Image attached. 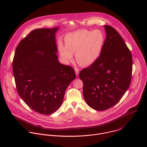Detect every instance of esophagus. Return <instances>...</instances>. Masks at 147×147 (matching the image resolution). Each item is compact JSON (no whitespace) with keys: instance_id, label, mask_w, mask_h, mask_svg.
<instances>
[{"instance_id":"34e87169","label":"esophagus","mask_w":147,"mask_h":147,"mask_svg":"<svg viewBox=\"0 0 147 147\" xmlns=\"http://www.w3.org/2000/svg\"><path fill=\"white\" fill-rule=\"evenodd\" d=\"M75 74H76V76H78L79 74V69L78 68H75Z\"/></svg>"}]
</instances>
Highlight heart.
<instances>
[{
    "instance_id": "obj_1",
    "label": "heart",
    "mask_w": 147,
    "mask_h": 147,
    "mask_svg": "<svg viewBox=\"0 0 147 147\" xmlns=\"http://www.w3.org/2000/svg\"><path fill=\"white\" fill-rule=\"evenodd\" d=\"M105 41V36L100 30H79L65 36V46L59 41L58 50L65 62L71 61L73 54L75 53L78 63L83 66H89L96 63L100 57Z\"/></svg>"
}]
</instances>
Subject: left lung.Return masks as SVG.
I'll return each mask as SVG.
<instances>
[{
    "instance_id": "1",
    "label": "left lung",
    "mask_w": 147,
    "mask_h": 147,
    "mask_svg": "<svg viewBox=\"0 0 147 147\" xmlns=\"http://www.w3.org/2000/svg\"><path fill=\"white\" fill-rule=\"evenodd\" d=\"M104 26L106 38L100 57L79 74L85 101L98 111L120 101L130 85L132 71L131 53L122 37L112 26Z\"/></svg>"
}]
</instances>
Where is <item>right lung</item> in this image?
Masks as SVG:
<instances>
[{
  "label": "right lung",
  "mask_w": 147,
  "mask_h": 147,
  "mask_svg": "<svg viewBox=\"0 0 147 147\" xmlns=\"http://www.w3.org/2000/svg\"><path fill=\"white\" fill-rule=\"evenodd\" d=\"M59 28L32 31L19 43L12 63L18 94L30 109L44 115L59 109L67 88L76 78L73 68L58 60Z\"/></svg>",
  "instance_id": "obj_1"
}]
</instances>
